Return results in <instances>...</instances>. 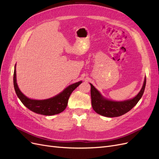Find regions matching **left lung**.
Listing matches in <instances>:
<instances>
[{
	"mask_svg": "<svg viewBox=\"0 0 159 159\" xmlns=\"http://www.w3.org/2000/svg\"><path fill=\"white\" fill-rule=\"evenodd\" d=\"M91 85V105L95 111L105 117H115L125 114L129 111L138 102L144 93L146 85V78L143 85L139 93L133 99L123 101V102H113L104 98L94 86Z\"/></svg>",
	"mask_w": 159,
	"mask_h": 159,
	"instance_id": "8db88e82",
	"label": "left lung"
}]
</instances>
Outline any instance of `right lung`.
I'll return each instance as SVG.
<instances>
[{
  "mask_svg": "<svg viewBox=\"0 0 159 159\" xmlns=\"http://www.w3.org/2000/svg\"><path fill=\"white\" fill-rule=\"evenodd\" d=\"M14 87L18 98L20 99L21 102L32 111L38 114L44 115H54L58 114L64 111L68 105V99L71 93L77 87L81 84L80 81L69 85L60 94L56 95L50 99L44 100H34L27 98L19 89L16 83V65L14 67V78H13Z\"/></svg>",
  "mask_w": 159,
  "mask_h": 159,
  "instance_id": "1",
  "label": "right lung"
}]
</instances>
